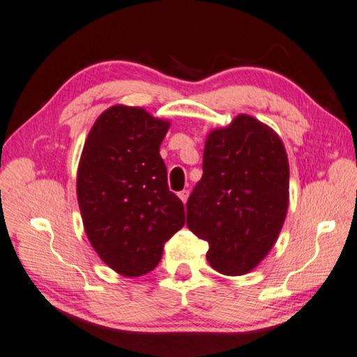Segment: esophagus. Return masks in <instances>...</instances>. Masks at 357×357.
Masks as SVG:
<instances>
[{
    "label": "esophagus",
    "instance_id": "obj_1",
    "mask_svg": "<svg viewBox=\"0 0 357 357\" xmlns=\"http://www.w3.org/2000/svg\"><path fill=\"white\" fill-rule=\"evenodd\" d=\"M178 197L181 200H183V204H185V202H188V197H189V190H181Z\"/></svg>",
    "mask_w": 357,
    "mask_h": 357
}]
</instances>
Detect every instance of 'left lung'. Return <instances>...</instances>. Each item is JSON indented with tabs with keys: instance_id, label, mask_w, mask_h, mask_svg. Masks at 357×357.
<instances>
[{
	"instance_id": "1",
	"label": "left lung",
	"mask_w": 357,
	"mask_h": 357,
	"mask_svg": "<svg viewBox=\"0 0 357 357\" xmlns=\"http://www.w3.org/2000/svg\"><path fill=\"white\" fill-rule=\"evenodd\" d=\"M289 176L284 142L253 116L237 115L206 136L204 176L185 206L213 269L243 275L263 261L289 210Z\"/></svg>"
}]
</instances>
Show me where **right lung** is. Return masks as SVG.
Returning <instances> with one entry per match:
<instances>
[{
  "label": "right lung",
  "mask_w": 357,
  "mask_h": 357,
  "mask_svg": "<svg viewBox=\"0 0 357 357\" xmlns=\"http://www.w3.org/2000/svg\"><path fill=\"white\" fill-rule=\"evenodd\" d=\"M168 120L112 105L84 141L77 197L88 241L125 278L155 269L165 242L184 226V205L169 192L160 144Z\"/></svg>",
  "instance_id": "right-lung-1"
}]
</instances>
